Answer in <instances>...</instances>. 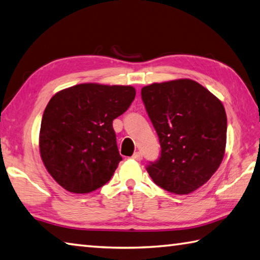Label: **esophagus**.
I'll list each match as a JSON object with an SVG mask.
<instances>
[{"mask_svg": "<svg viewBox=\"0 0 260 260\" xmlns=\"http://www.w3.org/2000/svg\"><path fill=\"white\" fill-rule=\"evenodd\" d=\"M132 158H134L135 160H141L143 159V154H141L140 151H136V153L132 155Z\"/></svg>", "mask_w": 260, "mask_h": 260, "instance_id": "esophagus-1", "label": "esophagus"}]
</instances>
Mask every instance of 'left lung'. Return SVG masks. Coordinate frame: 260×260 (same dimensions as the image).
Segmentation results:
<instances>
[{
  "mask_svg": "<svg viewBox=\"0 0 260 260\" xmlns=\"http://www.w3.org/2000/svg\"><path fill=\"white\" fill-rule=\"evenodd\" d=\"M141 99L160 144L159 158L147 172L169 192L197 190L224 157L228 119L222 102L191 79L143 87Z\"/></svg>",
  "mask_w": 260,
  "mask_h": 260,
  "instance_id": "left-lung-1",
  "label": "left lung"
}]
</instances>
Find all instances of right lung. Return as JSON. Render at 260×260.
Listing matches in <instances>:
<instances>
[{
    "label": "right lung",
    "mask_w": 260,
    "mask_h": 260,
    "mask_svg": "<svg viewBox=\"0 0 260 260\" xmlns=\"http://www.w3.org/2000/svg\"><path fill=\"white\" fill-rule=\"evenodd\" d=\"M135 96L131 86L80 84L52 97L43 114L39 151L62 188L89 193L111 180L122 160L112 123Z\"/></svg>",
    "instance_id": "right-lung-1"
}]
</instances>
